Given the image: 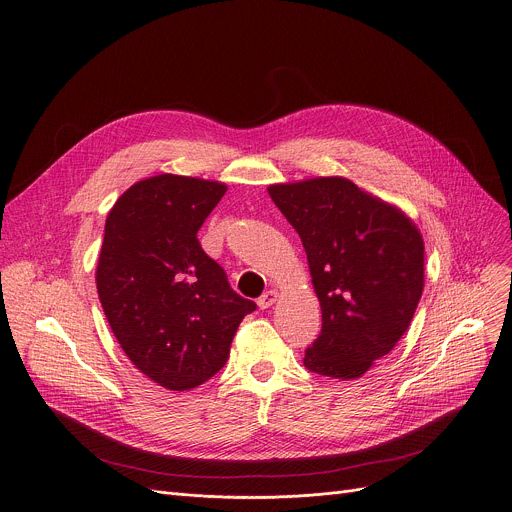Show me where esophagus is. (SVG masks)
Masks as SVG:
<instances>
[{
  "label": "esophagus",
  "mask_w": 512,
  "mask_h": 512,
  "mask_svg": "<svg viewBox=\"0 0 512 512\" xmlns=\"http://www.w3.org/2000/svg\"><path fill=\"white\" fill-rule=\"evenodd\" d=\"M275 301H277V291H275V289H269V291H265V293L257 299V305H259L261 309H267V307H271Z\"/></svg>",
  "instance_id": "obj_1"
}]
</instances>
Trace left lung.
<instances>
[{"label":"left lung","mask_w":512,"mask_h":512,"mask_svg":"<svg viewBox=\"0 0 512 512\" xmlns=\"http://www.w3.org/2000/svg\"><path fill=\"white\" fill-rule=\"evenodd\" d=\"M269 195L301 237L321 305V333L305 350V368L362 378L398 344L422 297L418 227L342 177L271 185Z\"/></svg>","instance_id":"obj_1"}]
</instances>
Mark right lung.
<instances>
[{
    "instance_id": "add662e5",
    "label": "right lung",
    "mask_w": 512,
    "mask_h": 512,
    "mask_svg": "<svg viewBox=\"0 0 512 512\" xmlns=\"http://www.w3.org/2000/svg\"><path fill=\"white\" fill-rule=\"evenodd\" d=\"M225 193L223 183L158 175L132 185L106 219L96 269L104 315L130 362L166 390L213 378L257 309L197 239Z\"/></svg>"
}]
</instances>
